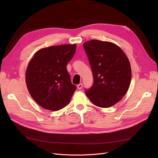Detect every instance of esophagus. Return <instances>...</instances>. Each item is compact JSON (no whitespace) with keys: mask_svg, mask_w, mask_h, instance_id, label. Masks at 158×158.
Wrapping results in <instances>:
<instances>
[{"mask_svg":"<svg viewBox=\"0 0 158 158\" xmlns=\"http://www.w3.org/2000/svg\"><path fill=\"white\" fill-rule=\"evenodd\" d=\"M82 84H78L77 85V88L78 89H82Z\"/></svg>","mask_w":158,"mask_h":158,"instance_id":"esophagus-1","label":"esophagus"}]
</instances>
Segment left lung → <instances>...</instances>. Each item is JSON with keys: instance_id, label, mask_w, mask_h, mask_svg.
I'll use <instances>...</instances> for the list:
<instances>
[{"instance_id": "left-lung-1", "label": "left lung", "mask_w": 158, "mask_h": 158, "mask_svg": "<svg viewBox=\"0 0 158 158\" xmlns=\"http://www.w3.org/2000/svg\"><path fill=\"white\" fill-rule=\"evenodd\" d=\"M83 46L94 77L92 86L85 95L95 106L110 107L120 101L130 86L129 60L120 47L111 42L93 40Z\"/></svg>"}]
</instances>
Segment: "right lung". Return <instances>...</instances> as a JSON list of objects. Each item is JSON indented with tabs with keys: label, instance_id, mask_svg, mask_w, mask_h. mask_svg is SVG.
<instances>
[{
	"label": "right lung",
	"instance_id": "add662e5",
	"mask_svg": "<svg viewBox=\"0 0 158 158\" xmlns=\"http://www.w3.org/2000/svg\"><path fill=\"white\" fill-rule=\"evenodd\" d=\"M76 45L51 46L37 51L27 65L26 82L32 98L41 107L58 111L66 107L76 89L66 69Z\"/></svg>",
	"mask_w": 158,
	"mask_h": 158
}]
</instances>
